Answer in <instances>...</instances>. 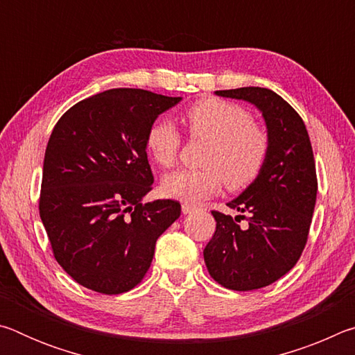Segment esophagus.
I'll return each mask as SVG.
<instances>
[{"label": "esophagus", "instance_id": "obj_1", "mask_svg": "<svg viewBox=\"0 0 355 355\" xmlns=\"http://www.w3.org/2000/svg\"><path fill=\"white\" fill-rule=\"evenodd\" d=\"M182 209H183V214H191L192 211H196V207H192V205H189V203H183L182 205Z\"/></svg>", "mask_w": 355, "mask_h": 355}]
</instances>
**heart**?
<instances>
[{"instance_id":"obj_1","label":"heart","mask_w":355,"mask_h":355,"mask_svg":"<svg viewBox=\"0 0 355 355\" xmlns=\"http://www.w3.org/2000/svg\"><path fill=\"white\" fill-rule=\"evenodd\" d=\"M183 123L191 137L208 142L202 169L177 171L163 180L171 199L199 203L216 194L222 183L230 191L248 188L260 175L269 155V136L254 123L252 114L230 101L205 98L189 106ZM182 136L171 122L159 120L148 128L146 147L161 167L177 163Z\"/></svg>"}]
</instances>
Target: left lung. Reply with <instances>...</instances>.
I'll return each instance as SVG.
<instances>
[{
  "label": "left lung",
  "instance_id": "left-lung-1",
  "mask_svg": "<svg viewBox=\"0 0 355 355\" xmlns=\"http://www.w3.org/2000/svg\"><path fill=\"white\" fill-rule=\"evenodd\" d=\"M245 100L261 111L269 155L258 178L227 207L241 214L211 211L216 232L203 258L219 285L235 291L268 286L291 271L307 244L316 203L313 150L304 120L266 87L216 91ZM243 218L246 225L239 224Z\"/></svg>",
  "mask_w": 355,
  "mask_h": 355
}]
</instances>
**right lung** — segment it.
<instances>
[{"label":"right lung","mask_w":355,"mask_h":355,"mask_svg":"<svg viewBox=\"0 0 355 355\" xmlns=\"http://www.w3.org/2000/svg\"><path fill=\"white\" fill-rule=\"evenodd\" d=\"M180 97L111 89L78 101L46 144L39 213L53 255L76 284L101 294L133 290L182 205L142 203L152 191L146 136Z\"/></svg>","instance_id":"add662e5"}]
</instances>
